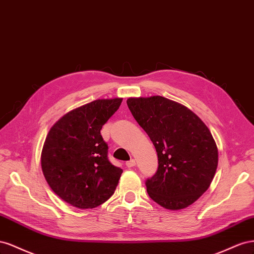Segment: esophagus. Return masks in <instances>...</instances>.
<instances>
[{
  "label": "esophagus",
  "instance_id": "1",
  "mask_svg": "<svg viewBox=\"0 0 254 254\" xmlns=\"http://www.w3.org/2000/svg\"><path fill=\"white\" fill-rule=\"evenodd\" d=\"M126 165H127V167H128V168H131V167H134V166L136 165V162H135V159H131V161H128V162H127V163H126Z\"/></svg>",
  "mask_w": 254,
  "mask_h": 254
}]
</instances>
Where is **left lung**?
<instances>
[{
  "label": "left lung",
  "instance_id": "obj_1",
  "mask_svg": "<svg viewBox=\"0 0 254 254\" xmlns=\"http://www.w3.org/2000/svg\"><path fill=\"white\" fill-rule=\"evenodd\" d=\"M127 103L157 152V171L146 181L150 198L171 211L191 205L207 190L218 165L208 127L186 106L161 96Z\"/></svg>",
  "mask_w": 254,
  "mask_h": 254
}]
</instances>
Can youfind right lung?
Returning <instances> with one entry per match:
<instances>
[{"label":"right lung","mask_w":254,"mask_h":254,"mask_svg":"<svg viewBox=\"0 0 254 254\" xmlns=\"http://www.w3.org/2000/svg\"><path fill=\"white\" fill-rule=\"evenodd\" d=\"M121 102V98L92 101L64 115L50 128L41 152L43 176L72 206L95 208L118 185L122 169L108 161V146L100 132Z\"/></svg>","instance_id":"add662e5"}]
</instances>
